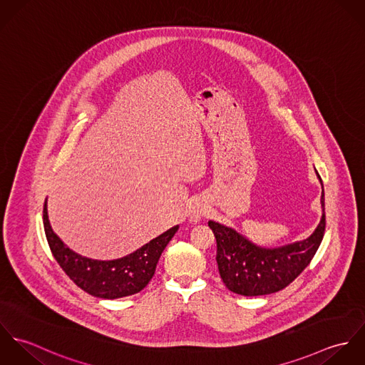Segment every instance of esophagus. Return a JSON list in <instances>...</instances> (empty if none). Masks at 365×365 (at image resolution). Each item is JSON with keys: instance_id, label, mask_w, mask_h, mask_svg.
Instances as JSON below:
<instances>
[{"instance_id": "esophagus-1", "label": "esophagus", "mask_w": 365, "mask_h": 365, "mask_svg": "<svg viewBox=\"0 0 365 365\" xmlns=\"http://www.w3.org/2000/svg\"><path fill=\"white\" fill-rule=\"evenodd\" d=\"M191 220L192 222H200L201 220V217H202V215H204V209L202 207H200L198 204H195L192 208H191Z\"/></svg>"}]
</instances>
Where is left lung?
I'll return each instance as SVG.
<instances>
[{
	"instance_id": "1",
	"label": "left lung",
	"mask_w": 365,
	"mask_h": 365,
	"mask_svg": "<svg viewBox=\"0 0 365 365\" xmlns=\"http://www.w3.org/2000/svg\"><path fill=\"white\" fill-rule=\"evenodd\" d=\"M317 174V173H316ZM320 184L322 178L317 174ZM323 188V184H322ZM322 219L312 235L278 249H264L235 229L209 220L216 237V262L226 288L245 297L268 295L289 285L311 262L319 249L326 226L324 190H322Z\"/></svg>"
}]
</instances>
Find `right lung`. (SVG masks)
<instances>
[{
    "label": "right lung",
    "mask_w": 365,
    "mask_h": 365,
    "mask_svg": "<svg viewBox=\"0 0 365 365\" xmlns=\"http://www.w3.org/2000/svg\"><path fill=\"white\" fill-rule=\"evenodd\" d=\"M43 226L53 257L67 277L84 292L103 299H116L140 292L153 278L163 250L178 230V226H174L126 257L103 261L83 257L60 240L51 226L46 201Z\"/></svg>",
    "instance_id": "1"
}]
</instances>
